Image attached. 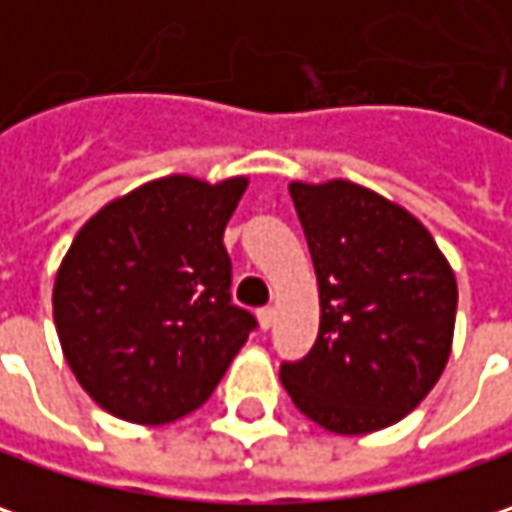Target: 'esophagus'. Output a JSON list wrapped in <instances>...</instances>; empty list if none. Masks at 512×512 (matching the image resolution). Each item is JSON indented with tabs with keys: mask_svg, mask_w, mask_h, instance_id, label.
Segmentation results:
<instances>
[{
	"mask_svg": "<svg viewBox=\"0 0 512 512\" xmlns=\"http://www.w3.org/2000/svg\"><path fill=\"white\" fill-rule=\"evenodd\" d=\"M274 309H271V306H265V309H259V326H262V329H271V326H274Z\"/></svg>",
	"mask_w": 512,
	"mask_h": 512,
	"instance_id": "34e87169",
	"label": "esophagus"
}]
</instances>
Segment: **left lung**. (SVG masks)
I'll use <instances>...</instances> for the list:
<instances>
[{
	"label": "left lung",
	"mask_w": 512,
	"mask_h": 512,
	"mask_svg": "<svg viewBox=\"0 0 512 512\" xmlns=\"http://www.w3.org/2000/svg\"><path fill=\"white\" fill-rule=\"evenodd\" d=\"M320 288V332L279 370L291 402L335 434L411 414L437 384L455 335L457 282L402 206L349 183H291Z\"/></svg>",
	"instance_id": "left-lung-1"
}]
</instances>
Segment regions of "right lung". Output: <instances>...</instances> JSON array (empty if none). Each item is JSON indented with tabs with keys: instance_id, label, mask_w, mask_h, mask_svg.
I'll use <instances>...</instances> for the list:
<instances>
[{
	"instance_id": "add662e5",
	"label": "right lung",
	"mask_w": 512,
	"mask_h": 512,
	"mask_svg": "<svg viewBox=\"0 0 512 512\" xmlns=\"http://www.w3.org/2000/svg\"><path fill=\"white\" fill-rule=\"evenodd\" d=\"M247 189L171 174L95 212L55 279V326L81 387L113 417L165 425L201 408L256 329L233 303L224 230Z\"/></svg>"
}]
</instances>
